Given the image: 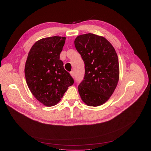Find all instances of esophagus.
<instances>
[{
	"label": "esophagus",
	"instance_id": "1",
	"mask_svg": "<svg viewBox=\"0 0 151 151\" xmlns=\"http://www.w3.org/2000/svg\"><path fill=\"white\" fill-rule=\"evenodd\" d=\"M70 75H71V76H72V78H74V77H75V73H74L73 71H71V72H70Z\"/></svg>",
	"mask_w": 151,
	"mask_h": 151
}]
</instances>
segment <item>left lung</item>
I'll use <instances>...</instances> for the list:
<instances>
[{"label":"left lung","mask_w":151,"mask_h":151,"mask_svg":"<svg viewBox=\"0 0 151 151\" xmlns=\"http://www.w3.org/2000/svg\"><path fill=\"white\" fill-rule=\"evenodd\" d=\"M74 43L85 64L84 80L78 86L81 100L90 106L101 105L112 96L119 81L117 53L105 38L93 34L79 35Z\"/></svg>","instance_id":"8db88e82"}]
</instances>
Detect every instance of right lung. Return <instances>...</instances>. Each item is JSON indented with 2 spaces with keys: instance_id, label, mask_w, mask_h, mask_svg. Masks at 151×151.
<instances>
[{
  "instance_id": "1",
  "label": "right lung",
  "mask_w": 151,
  "mask_h": 151,
  "mask_svg": "<svg viewBox=\"0 0 151 151\" xmlns=\"http://www.w3.org/2000/svg\"><path fill=\"white\" fill-rule=\"evenodd\" d=\"M65 37L42 38L32 46L25 65V77L33 96L46 106L55 105L74 83L63 68L60 54Z\"/></svg>"
}]
</instances>
